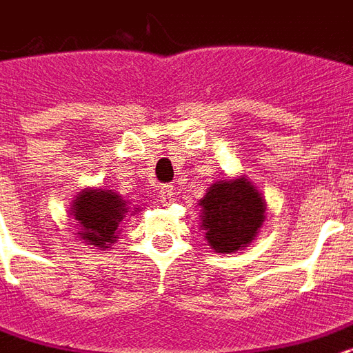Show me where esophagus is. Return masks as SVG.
I'll return each instance as SVG.
<instances>
[{
	"instance_id": "esophagus-1",
	"label": "esophagus",
	"mask_w": 353,
	"mask_h": 353,
	"mask_svg": "<svg viewBox=\"0 0 353 353\" xmlns=\"http://www.w3.org/2000/svg\"><path fill=\"white\" fill-rule=\"evenodd\" d=\"M172 198H174V189H172L170 185L161 187V200H159V202L163 203V205H168V203L172 202Z\"/></svg>"
}]
</instances>
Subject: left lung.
Wrapping results in <instances>:
<instances>
[{
	"label": "left lung",
	"mask_w": 353,
	"mask_h": 353,
	"mask_svg": "<svg viewBox=\"0 0 353 353\" xmlns=\"http://www.w3.org/2000/svg\"><path fill=\"white\" fill-rule=\"evenodd\" d=\"M200 205L205 239L216 252L247 247L265 215V202L245 177L213 183Z\"/></svg>",
	"instance_id": "1"
}]
</instances>
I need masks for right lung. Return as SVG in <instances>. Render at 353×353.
Here are the masks:
<instances>
[{
	"label": "right lung",
	"mask_w": 353,
	"mask_h": 353,
	"mask_svg": "<svg viewBox=\"0 0 353 353\" xmlns=\"http://www.w3.org/2000/svg\"><path fill=\"white\" fill-rule=\"evenodd\" d=\"M72 215L82 230L78 234L83 241L108 249L127 215V202L112 190H82L72 205Z\"/></svg>",
	"instance_id": "add662e5"
}]
</instances>
